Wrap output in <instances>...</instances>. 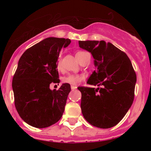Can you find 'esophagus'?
Listing matches in <instances>:
<instances>
[{"instance_id":"esophagus-1","label":"esophagus","mask_w":151,"mask_h":151,"mask_svg":"<svg viewBox=\"0 0 151 151\" xmlns=\"http://www.w3.org/2000/svg\"><path fill=\"white\" fill-rule=\"evenodd\" d=\"M77 86H73V85H72V86H71V89H72V91H74V90H75L76 89H77Z\"/></svg>"}]
</instances>
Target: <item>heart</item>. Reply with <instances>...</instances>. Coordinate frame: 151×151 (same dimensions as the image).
I'll return each instance as SVG.
<instances>
[{
  "instance_id": "obj_1",
  "label": "heart",
  "mask_w": 151,
  "mask_h": 151,
  "mask_svg": "<svg viewBox=\"0 0 151 151\" xmlns=\"http://www.w3.org/2000/svg\"><path fill=\"white\" fill-rule=\"evenodd\" d=\"M84 53H86L85 52L82 51H79L76 53V58H77L78 61L80 62V60H81V58H82V56L84 55ZM57 67H58V69L61 68V62H60V60H59V61L58 62ZM84 79V77L83 75H81V74H71L65 76V77L62 79V81H63L64 83H67V84H71V85H77V84L80 83Z\"/></svg>"
}]
</instances>
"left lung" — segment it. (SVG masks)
I'll return each instance as SVG.
<instances>
[{
	"label": "left lung",
	"instance_id": "obj_1",
	"mask_svg": "<svg viewBox=\"0 0 151 151\" xmlns=\"http://www.w3.org/2000/svg\"><path fill=\"white\" fill-rule=\"evenodd\" d=\"M92 55L95 70L87 80L95 88L79 86L81 113L90 124L101 129L116 126L132 105L136 75L129 57L105 41H79Z\"/></svg>",
	"mask_w": 151,
	"mask_h": 151
}]
</instances>
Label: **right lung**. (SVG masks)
Listing matches in <instances>:
<instances>
[{"label": "right lung", "mask_w": 151, "mask_h": 151, "mask_svg": "<svg viewBox=\"0 0 151 151\" xmlns=\"http://www.w3.org/2000/svg\"><path fill=\"white\" fill-rule=\"evenodd\" d=\"M70 42V39L47 37L20 57L12 87L17 111L29 125L47 128L62 116L70 84H62L58 90L50 89V84L60 83L57 70L59 55Z\"/></svg>", "instance_id": "1"}]
</instances>
